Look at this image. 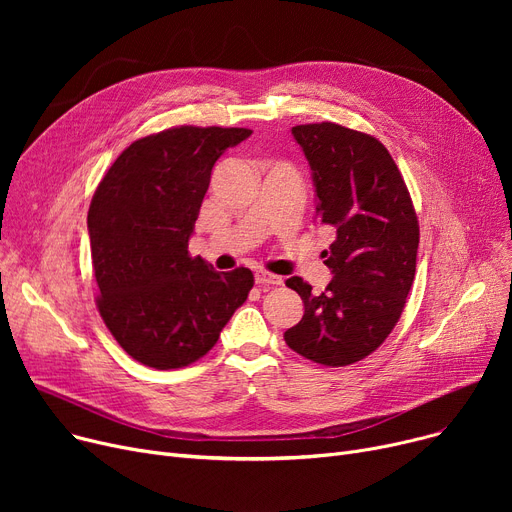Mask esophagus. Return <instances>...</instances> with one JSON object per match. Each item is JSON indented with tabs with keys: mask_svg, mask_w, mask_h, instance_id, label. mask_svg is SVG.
<instances>
[{
	"mask_svg": "<svg viewBox=\"0 0 512 512\" xmlns=\"http://www.w3.org/2000/svg\"><path fill=\"white\" fill-rule=\"evenodd\" d=\"M255 282L261 284V286H282V284H284V278H282V276H276V274H270V272L259 270V272L255 274Z\"/></svg>",
	"mask_w": 512,
	"mask_h": 512,
	"instance_id": "34e87169",
	"label": "esophagus"
}]
</instances>
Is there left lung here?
<instances>
[{
  "label": "left lung",
  "mask_w": 512,
  "mask_h": 512,
  "mask_svg": "<svg viewBox=\"0 0 512 512\" xmlns=\"http://www.w3.org/2000/svg\"><path fill=\"white\" fill-rule=\"evenodd\" d=\"M315 184V215L336 228L324 251L334 278L321 294L292 276L305 315L284 332L301 357L353 365L378 348L398 324L413 286L419 222L409 188L388 149L371 134L336 122L292 128Z\"/></svg>",
  "instance_id": "left-lung-1"
}]
</instances>
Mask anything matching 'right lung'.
Returning a JSON list of instances; mask_svg holds the SVG:
<instances>
[{
  "label": "right lung",
  "instance_id": "right-lung-1",
  "mask_svg": "<svg viewBox=\"0 0 512 512\" xmlns=\"http://www.w3.org/2000/svg\"><path fill=\"white\" fill-rule=\"evenodd\" d=\"M249 128L174 126L128 145L105 172L87 224L97 309L134 359L153 369L199 361L247 301L253 272H213L188 253L211 168Z\"/></svg>",
  "mask_w": 512,
  "mask_h": 512
}]
</instances>
